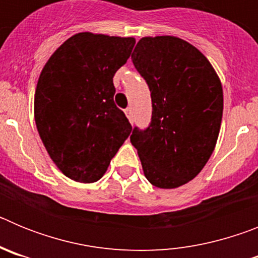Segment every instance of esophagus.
I'll return each instance as SVG.
<instances>
[{
	"label": "esophagus",
	"instance_id": "1",
	"mask_svg": "<svg viewBox=\"0 0 258 258\" xmlns=\"http://www.w3.org/2000/svg\"><path fill=\"white\" fill-rule=\"evenodd\" d=\"M125 115H126V117L129 118L132 121V118H133V113H132V108H126L125 109Z\"/></svg>",
	"mask_w": 258,
	"mask_h": 258
}]
</instances>
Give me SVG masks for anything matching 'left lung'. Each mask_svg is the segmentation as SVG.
Returning a JSON list of instances; mask_svg holds the SVG:
<instances>
[{"mask_svg":"<svg viewBox=\"0 0 258 258\" xmlns=\"http://www.w3.org/2000/svg\"><path fill=\"white\" fill-rule=\"evenodd\" d=\"M132 60L151 92L152 117L146 131L134 127L131 142L150 183L177 188L202 172L216 147L220 77L202 51L174 36L142 37Z\"/></svg>","mask_w":258,"mask_h":258,"instance_id":"obj_1","label":"left lung"}]
</instances>
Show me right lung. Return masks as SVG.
<instances>
[{
    "label": "right lung",
    "instance_id": "obj_1",
    "mask_svg": "<svg viewBox=\"0 0 258 258\" xmlns=\"http://www.w3.org/2000/svg\"><path fill=\"white\" fill-rule=\"evenodd\" d=\"M136 38L81 32L52 52L35 93V121L50 159L68 178L92 183L132 132L113 102L116 71Z\"/></svg>",
    "mask_w": 258,
    "mask_h": 258
}]
</instances>
